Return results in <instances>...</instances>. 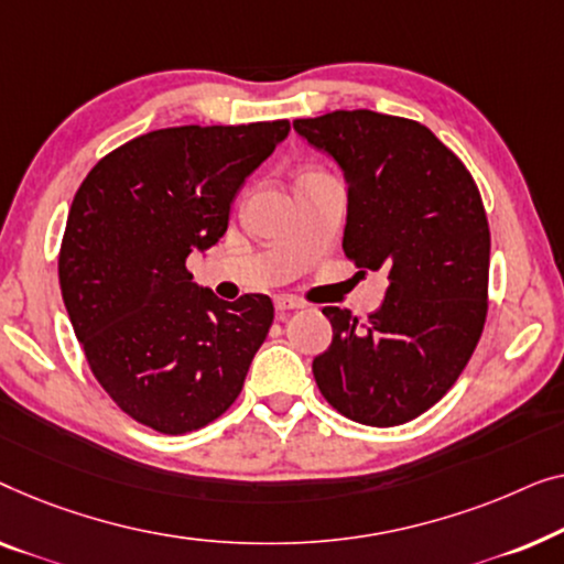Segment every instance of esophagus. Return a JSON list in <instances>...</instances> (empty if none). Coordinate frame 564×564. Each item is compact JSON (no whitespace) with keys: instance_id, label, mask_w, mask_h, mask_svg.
Instances as JSON below:
<instances>
[{"instance_id":"1","label":"esophagus","mask_w":564,"mask_h":564,"mask_svg":"<svg viewBox=\"0 0 564 564\" xmlns=\"http://www.w3.org/2000/svg\"><path fill=\"white\" fill-rule=\"evenodd\" d=\"M304 304H301L299 299H293V296H275V308H279V312L283 314V312H293V308H301Z\"/></svg>"}]
</instances>
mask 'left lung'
<instances>
[{"label": "left lung", "mask_w": 564, "mask_h": 564, "mask_svg": "<svg viewBox=\"0 0 564 564\" xmlns=\"http://www.w3.org/2000/svg\"><path fill=\"white\" fill-rule=\"evenodd\" d=\"M293 130L343 171L347 258L388 273L383 304L365 322L322 308L332 345L312 362L316 386L347 419L403 424L455 386L486 324L490 232L480 192L414 120L337 109Z\"/></svg>", "instance_id": "1"}]
</instances>
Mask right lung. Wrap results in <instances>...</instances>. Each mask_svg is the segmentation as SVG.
Instances as JSON below:
<instances>
[{
    "instance_id": "add662e5",
    "label": "right lung",
    "mask_w": 564,
    "mask_h": 564,
    "mask_svg": "<svg viewBox=\"0 0 564 564\" xmlns=\"http://www.w3.org/2000/svg\"><path fill=\"white\" fill-rule=\"evenodd\" d=\"M289 120L140 134L78 186L58 279L91 372L134 422L186 434L232 406L273 324L263 293L235 304L194 283L186 258L227 232L245 178Z\"/></svg>"
}]
</instances>
